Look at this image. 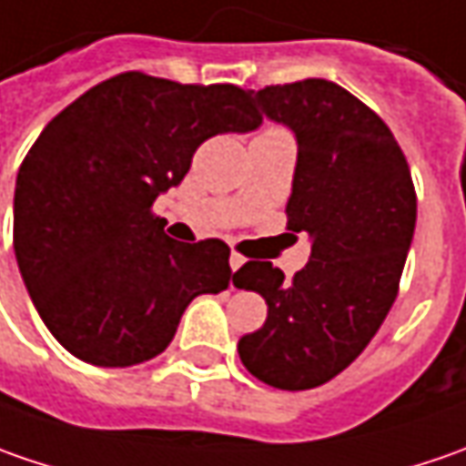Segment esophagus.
Wrapping results in <instances>:
<instances>
[{
  "mask_svg": "<svg viewBox=\"0 0 466 466\" xmlns=\"http://www.w3.org/2000/svg\"><path fill=\"white\" fill-rule=\"evenodd\" d=\"M243 257L241 254H238V251H233V254H230V269H233V272H236V269H241L243 267Z\"/></svg>",
  "mask_w": 466,
  "mask_h": 466,
  "instance_id": "34e87169",
  "label": "esophagus"
}]
</instances>
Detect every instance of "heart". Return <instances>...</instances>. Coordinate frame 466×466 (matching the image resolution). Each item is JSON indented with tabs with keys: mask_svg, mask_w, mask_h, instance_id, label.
<instances>
[{
	"mask_svg": "<svg viewBox=\"0 0 466 466\" xmlns=\"http://www.w3.org/2000/svg\"><path fill=\"white\" fill-rule=\"evenodd\" d=\"M272 129H278V127H269V129H264V132H272Z\"/></svg>",
	"mask_w": 466,
	"mask_h": 466,
	"instance_id": "1",
	"label": "heart"
}]
</instances>
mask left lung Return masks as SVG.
Wrapping results in <instances>:
<instances>
[{
  "label": "left lung",
  "instance_id": "obj_1",
  "mask_svg": "<svg viewBox=\"0 0 466 466\" xmlns=\"http://www.w3.org/2000/svg\"><path fill=\"white\" fill-rule=\"evenodd\" d=\"M261 114L293 129L298 163L288 230L311 238V259L285 279L246 261L233 285L267 300L264 327L238 339L264 384H327L366 350L391 309L415 233L418 197L402 147L381 116L329 80L269 85Z\"/></svg>",
  "mask_w": 466,
  "mask_h": 466
}]
</instances>
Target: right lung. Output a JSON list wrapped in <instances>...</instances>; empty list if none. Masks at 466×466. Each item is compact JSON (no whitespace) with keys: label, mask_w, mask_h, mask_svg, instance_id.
Segmentation results:
<instances>
[{"label":"right lung","mask_w":466,"mask_h":466,"mask_svg":"<svg viewBox=\"0 0 466 466\" xmlns=\"http://www.w3.org/2000/svg\"><path fill=\"white\" fill-rule=\"evenodd\" d=\"M259 124L251 90L142 72L100 82L46 124L17 173L12 243L64 350L103 368L145 363L194 298L228 288V243L173 241L153 202L205 139Z\"/></svg>","instance_id":"right-lung-1"}]
</instances>
